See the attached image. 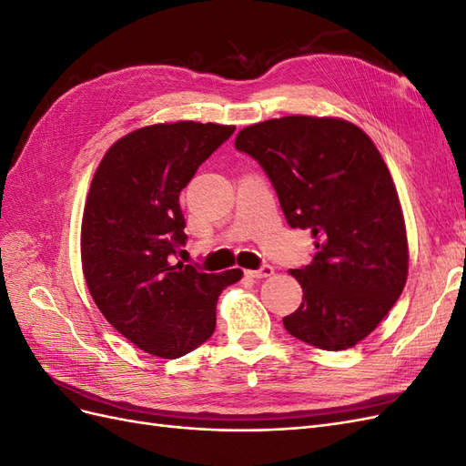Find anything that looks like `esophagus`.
<instances>
[{"mask_svg": "<svg viewBox=\"0 0 466 466\" xmlns=\"http://www.w3.org/2000/svg\"><path fill=\"white\" fill-rule=\"evenodd\" d=\"M274 274V268L270 264H264L258 270H247V276L250 278H270Z\"/></svg>", "mask_w": 466, "mask_h": 466, "instance_id": "obj_1", "label": "esophagus"}]
</instances>
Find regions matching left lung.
<instances>
[{
  "label": "left lung",
  "mask_w": 466,
  "mask_h": 466,
  "mask_svg": "<svg viewBox=\"0 0 466 466\" xmlns=\"http://www.w3.org/2000/svg\"><path fill=\"white\" fill-rule=\"evenodd\" d=\"M235 147L262 165L291 228L315 237L311 264L289 270L303 301L286 330L329 351L356 346L408 278L402 208L379 149L344 118L303 115L247 126Z\"/></svg>",
  "instance_id": "left-lung-1"
}]
</instances>
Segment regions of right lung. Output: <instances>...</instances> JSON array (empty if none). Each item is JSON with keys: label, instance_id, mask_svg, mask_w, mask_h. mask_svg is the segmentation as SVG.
Listing matches in <instances>:
<instances>
[{"label": "right lung", "instance_id": "right-lung-1", "mask_svg": "<svg viewBox=\"0 0 466 466\" xmlns=\"http://www.w3.org/2000/svg\"><path fill=\"white\" fill-rule=\"evenodd\" d=\"M235 126L151 124L112 144L81 219V266L98 311L151 356L175 360L216 330L223 288L243 270L206 274L175 262L185 245L178 196Z\"/></svg>", "mask_w": 466, "mask_h": 466}]
</instances>
